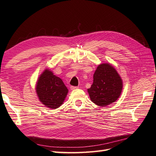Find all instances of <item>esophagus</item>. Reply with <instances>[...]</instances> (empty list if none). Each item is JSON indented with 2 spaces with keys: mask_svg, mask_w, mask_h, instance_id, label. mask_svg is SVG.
<instances>
[{
  "mask_svg": "<svg viewBox=\"0 0 156 156\" xmlns=\"http://www.w3.org/2000/svg\"><path fill=\"white\" fill-rule=\"evenodd\" d=\"M78 88H79V87H75V86H71V90H75V89H77Z\"/></svg>",
  "mask_w": 156,
  "mask_h": 156,
  "instance_id": "1",
  "label": "esophagus"
}]
</instances>
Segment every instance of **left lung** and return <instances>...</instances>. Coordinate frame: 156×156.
Segmentation results:
<instances>
[{
  "instance_id": "8db88e82",
  "label": "left lung",
  "mask_w": 156,
  "mask_h": 156,
  "mask_svg": "<svg viewBox=\"0 0 156 156\" xmlns=\"http://www.w3.org/2000/svg\"><path fill=\"white\" fill-rule=\"evenodd\" d=\"M122 89V79L116 69L109 63H102L97 67L87 92L92 102L105 107L117 101Z\"/></svg>"
}]
</instances>
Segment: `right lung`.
<instances>
[{"instance_id": "1", "label": "right lung", "mask_w": 156, "mask_h": 156, "mask_svg": "<svg viewBox=\"0 0 156 156\" xmlns=\"http://www.w3.org/2000/svg\"><path fill=\"white\" fill-rule=\"evenodd\" d=\"M35 90L41 103L52 109L63 104L69 92L62 79L49 69H46L39 76Z\"/></svg>"}]
</instances>
